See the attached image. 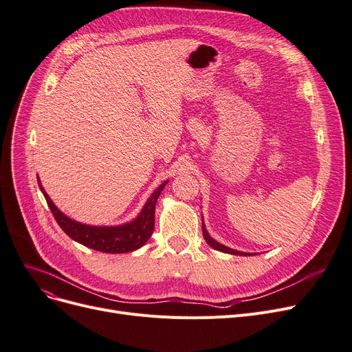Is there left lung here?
Listing matches in <instances>:
<instances>
[{
    "mask_svg": "<svg viewBox=\"0 0 352 352\" xmlns=\"http://www.w3.org/2000/svg\"><path fill=\"white\" fill-rule=\"evenodd\" d=\"M203 234H204V239H206V241L210 244V246H211L212 249H216V250H219V252H223V253L237 254V256H250L249 253H243V252H239V250H233V249L227 248V246H223V244H220L219 241H216V240H214L212 237H210V234H208V233H207V230H206L204 221H203Z\"/></svg>",
    "mask_w": 352,
    "mask_h": 352,
    "instance_id": "obj_1",
    "label": "left lung"
}]
</instances>
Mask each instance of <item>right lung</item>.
Listing matches in <instances>:
<instances>
[{
	"label": "right lung",
	"instance_id": "right-lung-1",
	"mask_svg": "<svg viewBox=\"0 0 352 352\" xmlns=\"http://www.w3.org/2000/svg\"><path fill=\"white\" fill-rule=\"evenodd\" d=\"M37 182L45 198V201H47L53 212L57 224L62 227V230L70 239L83 244L86 248L99 250L103 253H128L142 248L151 237L152 232H154L155 204L168 181L162 182V184L152 192V195L149 197V200L144 206L138 217L131 223L115 226V227L113 226L111 227L89 226V224H82L69 219L50 200V197L44 191L38 177H37Z\"/></svg>",
	"mask_w": 352,
	"mask_h": 352
}]
</instances>
